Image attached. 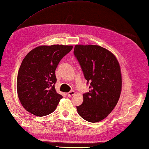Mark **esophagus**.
Instances as JSON below:
<instances>
[{
    "instance_id": "1",
    "label": "esophagus",
    "mask_w": 149,
    "mask_h": 149,
    "mask_svg": "<svg viewBox=\"0 0 149 149\" xmlns=\"http://www.w3.org/2000/svg\"><path fill=\"white\" fill-rule=\"evenodd\" d=\"M75 94V91H70L69 93H68V97H71V96H72L73 95H74Z\"/></svg>"
}]
</instances>
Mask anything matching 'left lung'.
Masks as SVG:
<instances>
[{
	"label": "left lung",
	"mask_w": 149,
	"mask_h": 149,
	"mask_svg": "<svg viewBox=\"0 0 149 149\" xmlns=\"http://www.w3.org/2000/svg\"><path fill=\"white\" fill-rule=\"evenodd\" d=\"M75 57L89 84L88 93L77 106L78 114L85 120L96 123L112 111L119 99L122 88L120 68L117 59L106 49L95 45H76Z\"/></svg>",
	"instance_id": "8db88e82"
}]
</instances>
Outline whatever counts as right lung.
<instances>
[{
  "label": "right lung",
  "instance_id": "right-lung-1",
  "mask_svg": "<svg viewBox=\"0 0 149 149\" xmlns=\"http://www.w3.org/2000/svg\"><path fill=\"white\" fill-rule=\"evenodd\" d=\"M72 45H42L25 56L18 72L17 91L25 109L38 117L53 113L63 96L56 93L55 70Z\"/></svg>",
  "mask_w": 149,
  "mask_h": 149
}]
</instances>
